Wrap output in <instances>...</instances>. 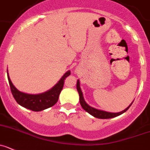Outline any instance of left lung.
<instances>
[{
	"instance_id": "8db88e82",
	"label": "left lung",
	"mask_w": 150,
	"mask_h": 150,
	"mask_svg": "<svg viewBox=\"0 0 150 150\" xmlns=\"http://www.w3.org/2000/svg\"><path fill=\"white\" fill-rule=\"evenodd\" d=\"M76 87H77V90H78V93H79V100H80V103L81 105L82 108L85 110V111L87 112L88 113H89L90 115H92V116H94V117H98V118H100V119H107V118H112V117H117V116L123 114L124 112H125L130 107V106L132 105V103H133L132 102L131 104L127 107V109H125L123 111L120 112H106V111H103V110H97L96 108H93V107H90L89 105H88L87 103H86V101L84 100V98H83V93H82V91L81 89V87H80V82L79 80H78V81H77V84H76Z\"/></svg>"
}]
</instances>
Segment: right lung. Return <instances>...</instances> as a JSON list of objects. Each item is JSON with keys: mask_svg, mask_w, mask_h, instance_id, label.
I'll return each mask as SVG.
<instances>
[{"mask_svg": "<svg viewBox=\"0 0 150 150\" xmlns=\"http://www.w3.org/2000/svg\"><path fill=\"white\" fill-rule=\"evenodd\" d=\"M70 71L66 72L62 78H61L58 83H56L51 89L47 92L37 95L26 94L24 92H20L15 88V86L12 84L9 78V74L7 72L8 80L10 86L11 92L14 98L17 101L18 104L22 107L35 112L42 111L47 108L52 107L57 103L59 98V95L63 89L64 83V80L69 75H70Z\"/></svg>", "mask_w": 150, "mask_h": 150, "instance_id": "obj_1", "label": "right lung"}]
</instances>
